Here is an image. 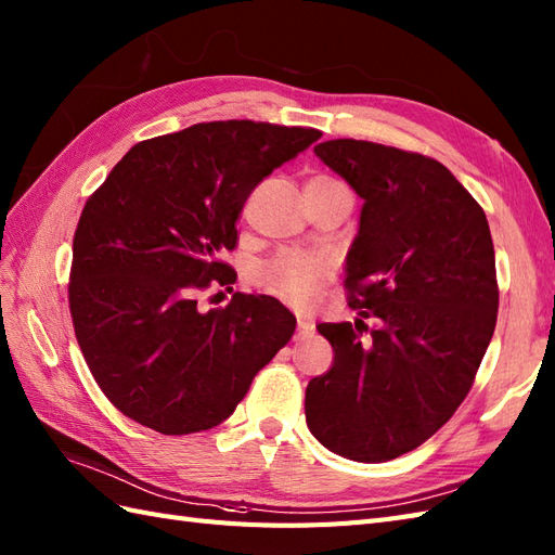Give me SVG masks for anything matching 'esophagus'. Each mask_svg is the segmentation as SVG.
<instances>
[{
  "mask_svg": "<svg viewBox=\"0 0 555 555\" xmlns=\"http://www.w3.org/2000/svg\"><path fill=\"white\" fill-rule=\"evenodd\" d=\"M315 332V322L310 320V318H299L296 320V336H299V339H306V336H310Z\"/></svg>",
  "mask_w": 555,
  "mask_h": 555,
  "instance_id": "esophagus-1",
  "label": "esophagus"
}]
</instances>
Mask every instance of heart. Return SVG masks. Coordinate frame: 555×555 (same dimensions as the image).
I'll use <instances>...</instances> for the list:
<instances>
[{
  "label": "heart",
  "instance_id": "heart-1",
  "mask_svg": "<svg viewBox=\"0 0 555 555\" xmlns=\"http://www.w3.org/2000/svg\"><path fill=\"white\" fill-rule=\"evenodd\" d=\"M327 263L315 254L280 251L256 268V282L285 304L304 306L313 296Z\"/></svg>",
  "mask_w": 555,
  "mask_h": 555
}]
</instances>
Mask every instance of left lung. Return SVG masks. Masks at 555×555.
<instances>
[{"label": "left lung", "instance_id": "left-lung-1", "mask_svg": "<svg viewBox=\"0 0 555 555\" xmlns=\"http://www.w3.org/2000/svg\"><path fill=\"white\" fill-rule=\"evenodd\" d=\"M315 155L364 205L344 280L358 320L318 324L334 364L306 388V422L334 454L390 462L450 422L492 341L490 225L434 157L356 139Z\"/></svg>", "mask_w": 555, "mask_h": 555}]
</instances>
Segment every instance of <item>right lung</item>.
Here are the masks:
<instances>
[{
  "instance_id": "obj_1",
  "label": "right lung",
  "mask_w": 555,
  "mask_h": 555,
  "mask_svg": "<svg viewBox=\"0 0 555 555\" xmlns=\"http://www.w3.org/2000/svg\"><path fill=\"white\" fill-rule=\"evenodd\" d=\"M322 131L268 121H202L131 147L79 216L67 301L77 344L115 408L165 436L219 426L275 358L296 318L273 296L235 292L219 259L237 216L273 169Z\"/></svg>"
}]
</instances>
